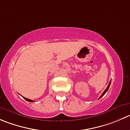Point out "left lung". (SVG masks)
<instances>
[{
	"label": "left lung",
	"instance_id": "8db88e82",
	"mask_svg": "<svg viewBox=\"0 0 130 130\" xmlns=\"http://www.w3.org/2000/svg\"><path fill=\"white\" fill-rule=\"evenodd\" d=\"M110 83H111V80H110V82H109V84H108L107 87V88H106V89H105V91H104V93H102V95H101V96H100V98H99V99H101L102 97V96H104V94H105V93H106V92H107V91H108V89H109V87H110Z\"/></svg>",
	"mask_w": 130,
	"mask_h": 130
}]
</instances>
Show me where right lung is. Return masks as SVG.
<instances>
[{
	"label": "right lung",
	"mask_w": 130,
	"mask_h": 130,
	"mask_svg": "<svg viewBox=\"0 0 130 130\" xmlns=\"http://www.w3.org/2000/svg\"><path fill=\"white\" fill-rule=\"evenodd\" d=\"M23 99H25V100H26V101L29 102H34V101H33V100H30V99H26V98H25V97H23Z\"/></svg>",
	"instance_id": "obj_1"
}]
</instances>
